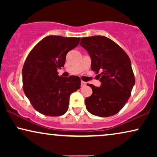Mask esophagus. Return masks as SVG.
Segmentation results:
<instances>
[{
  "instance_id": "obj_1",
  "label": "esophagus",
  "mask_w": 157,
  "mask_h": 157,
  "mask_svg": "<svg viewBox=\"0 0 157 157\" xmlns=\"http://www.w3.org/2000/svg\"><path fill=\"white\" fill-rule=\"evenodd\" d=\"M86 83L85 81H81V86H86Z\"/></svg>"
}]
</instances>
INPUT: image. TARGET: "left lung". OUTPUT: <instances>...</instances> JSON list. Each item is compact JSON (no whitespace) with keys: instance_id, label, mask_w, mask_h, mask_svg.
I'll return each instance as SVG.
<instances>
[{"instance_id":"8db88e82","label":"left lung","mask_w":157,"mask_h":157,"mask_svg":"<svg viewBox=\"0 0 157 157\" xmlns=\"http://www.w3.org/2000/svg\"><path fill=\"white\" fill-rule=\"evenodd\" d=\"M80 45L91 59V70L98 74L100 87L89 84L93 93L85 99L91 114L101 117L117 113L126 104L135 83L129 57L110 38L94 36L81 38Z\"/></svg>"}]
</instances>
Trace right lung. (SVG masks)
<instances>
[{
  "label": "right lung",
  "instance_id": "obj_1",
  "mask_svg": "<svg viewBox=\"0 0 157 157\" xmlns=\"http://www.w3.org/2000/svg\"><path fill=\"white\" fill-rule=\"evenodd\" d=\"M80 38L48 36L38 43L25 59L22 70L23 89L34 109L48 117H59L68 109L69 96L81 87L78 76L58 75L68 51Z\"/></svg>",
  "mask_w": 157,
  "mask_h": 157
}]
</instances>
